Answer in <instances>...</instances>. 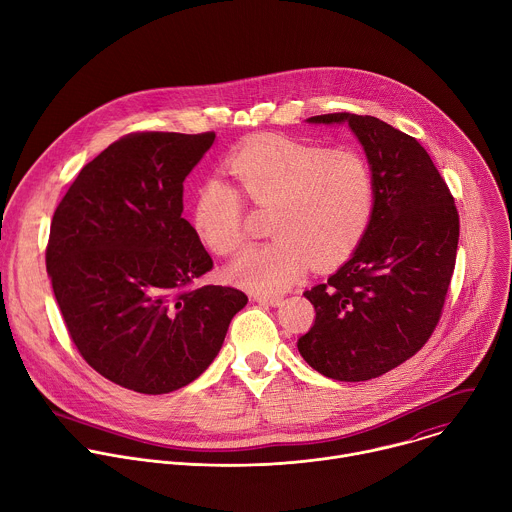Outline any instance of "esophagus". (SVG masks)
<instances>
[{"label": "esophagus", "mask_w": 512, "mask_h": 512, "mask_svg": "<svg viewBox=\"0 0 512 512\" xmlns=\"http://www.w3.org/2000/svg\"><path fill=\"white\" fill-rule=\"evenodd\" d=\"M255 298V302H259V304H265V306H279L281 302H283V298L281 296H269V294H255L253 296Z\"/></svg>", "instance_id": "1"}]
</instances>
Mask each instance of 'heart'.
I'll use <instances>...</instances> for the list:
<instances>
[{"label":"heart","mask_w":512,"mask_h":512,"mask_svg":"<svg viewBox=\"0 0 512 512\" xmlns=\"http://www.w3.org/2000/svg\"><path fill=\"white\" fill-rule=\"evenodd\" d=\"M229 172L239 188L206 180L194 198L192 225L212 253L231 257L249 241L245 200L271 214L267 231L275 239L229 267V275L253 291H281L310 263L316 269L342 263L373 223L375 174L356 150L267 135L233 154Z\"/></svg>","instance_id":"heart-1"}]
</instances>
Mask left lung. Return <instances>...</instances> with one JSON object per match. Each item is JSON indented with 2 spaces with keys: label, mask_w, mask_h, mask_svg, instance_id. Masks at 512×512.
I'll return each mask as SVG.
<instances>
[{
  "label": "left lung",
  "mask_w": 512,
  "mask_h": 512,
  "mask_svg": "<svg viewBox=\"0 0 512 512\" xmlns=\"http://www.w3.org/2000/svg\"><path fill=\"white\" fill-rule=\"evenodd\" d=\"M310 121H348L373 166L377 202L354 255L326 283L304 291L316 318L298 350L324 377L369 381L419 352L440 322L460 216L415 137L371 115L326 113Z\"/></svg>",
  "instance_id": "left-lung-1"
}]
</instances>
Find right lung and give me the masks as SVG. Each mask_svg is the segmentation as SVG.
I'll return each instance as SVG.
<instances>
[{"mask_svg": "<svg viewBox=\"0 0 512 512\" xmlns=\"http://www.w3.org/2000/svg\"><path fill=\"white\" fill-rule=\"evenodd\" d=\"M214 131H137L70 184L50 223L46 269L70 340L99 375L162 395L200 377L247 296L196 285L212 257L182 218L184 178Z\"/></svg>", "mask_w": 512, "mask_h": 512, "instance_id": "add662e5", "label": "right lung"}]
</instances>
